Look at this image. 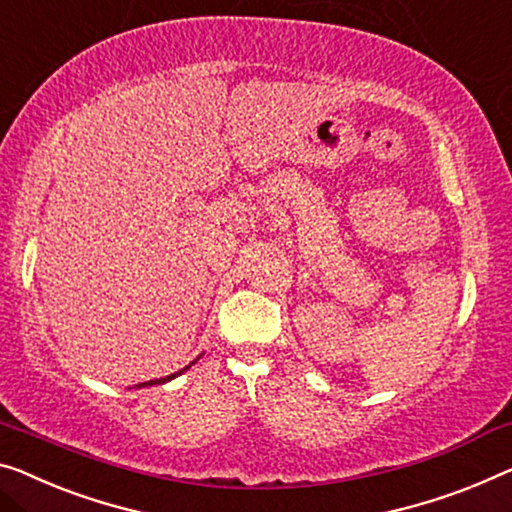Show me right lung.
Returning <instances> with one entry per match:
<instances>
[{
	"mask_svg": "<svg viewBox=\"0 0 512 512\" xmlns=\"http://www.w3.org/2000/svg\"><path fill=\"white\" fill-rule=\"evenodd\" d=\"M186 370V368H183ZM183 370H179V372H174V375H170V377H165V379H156V381H144V384H137V386H151V384H165V381H170V379H174L177 375H181Z\"/></svg>",
	"mask_w": 512,
	"mask_h": 512,
	"instance_id": "1",
	"label": "right lung"
}]
</instances>
